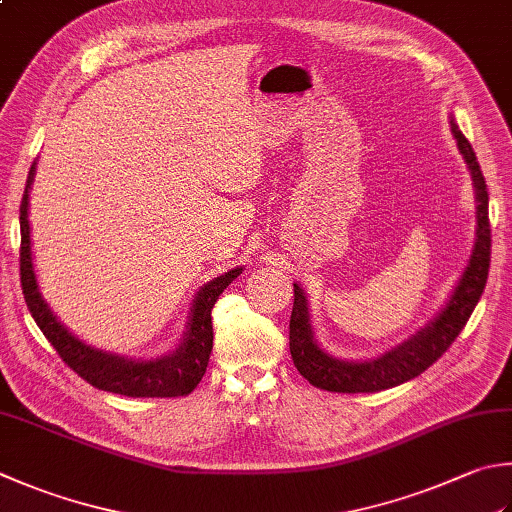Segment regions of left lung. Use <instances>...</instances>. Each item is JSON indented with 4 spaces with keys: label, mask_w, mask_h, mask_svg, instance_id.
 <instances>
[{
    "label": "left lung",
    "mask_w": 512,
    "mask_h": 512,
    "mask_svg": "<svg viewBox=\"0 0 512 512\" xmlns=\"http://www.w3.org/2000/svg\"><path fill=\"white\" fill-rule=\"evenodd\" d=\"M457 147L472 173V182L477 189V243L472 249L466 272L461 274L459 283L452 292L450 301L443 307L441 314L428 327L412 336L410 341L394 347L392 352L379 356L376 361L365 363H347L327 356L316 345L312 336L310 321H307V303L303 289L294 283V307L289 318V352L296 370L301 372L314 388L327 392H381L394 388V385L406 383L421 372H426L439 356L455 343L459 332L464 330L468 318L479 303L481 294L488 281L490 267V220H488V189L484 173L477 162L475 151L464 133L452 122Z\"/></svg>",
    "instance_id": "left-lung-1"
}]
</instances>
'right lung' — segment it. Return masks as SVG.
Masks as SVG:
<instances>
[{"label":"right lung","instance_id":"right-lung-1","mask_svg":"<svg viewBox=\"0 0 512 512\" xmlns=\"http://www.w3.org/2000/svg\"><path fill=\"white\" fill-rule=\"evenodd\" d=\"M35 165L28 171L26 189L19 205V227H22V245H19V278H22L24 301L31 310L35 323L40 325L44 336L60 354V359L69 368L82 376L93 388L124 394V397H144V399H173L187 397L194 392L202 376L207 372L209 354L214 347V327H211V310L218 301V296L225 292V287L243 274V269L236 267L231 272L218 276L216 281L207 283L200 289L194 310H191V321L187 327L185 339L180 347L169 356H162L156 361H127L122 356H113L100 350H93L66 330L57 321L53 312L48 310L44 298L37 289L33 258H31V227H28V189L33 182Z\"/></svg>","mask_w":512,"mask_h":512}]
</instances>
